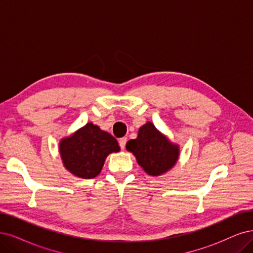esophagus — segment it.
<instances>
[{"instance_id":"obj_1","label":"esophagus","mask_w":253,"mask_h":253,"mask_svg":"<svg viewBox=\"0 0 253 253\" xmlns=\"http://www.w3.org/2000/svg\"><path fill=\"white\" fill-rule=\"evenodd\" d=\"M126 143H127V137H122L119 139V145H120L121 149H123V150L126 146Z\"/></svg>"}]
</instances>
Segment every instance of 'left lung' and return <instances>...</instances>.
Returning <instances> with one entry per match:
<instances>
[{
	"label": "left lung",
	"mask_w": 253,
	"mask_h": 253,
	"mask_svg": "<svg viewBox=\"0 0 253 253\" xmlns=\"http://www.w3.org/2000/svg\"><path fill=\"white\" fill-rule=\"evenodd\" d=\"M126 149L150 176H161L170 171L179 158V145L172 143L151 122L139 127L137 137L130 139Z\"/></svg>",
	"instance_id": "obj_1"
}]
</instances>
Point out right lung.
Listing matches in <instances>:
<instances>
[{
  "label": "right lung",
  "mask_w": 253,
  "mask_h": 253,
  "mask_svg": "<svg viewBox=\"0 0 253 253\" xmlns=\"http://www.w3.org/2000/svg\"><path fill=\"white\" fill-rule=\"evenodd\" d=\"M119 151L117 139L90 122L59 142L64 168L83 179L95 178L100 174L106 157Z\"/></svg>",
  "instance_id": "add662e5"
}]
</instances>
